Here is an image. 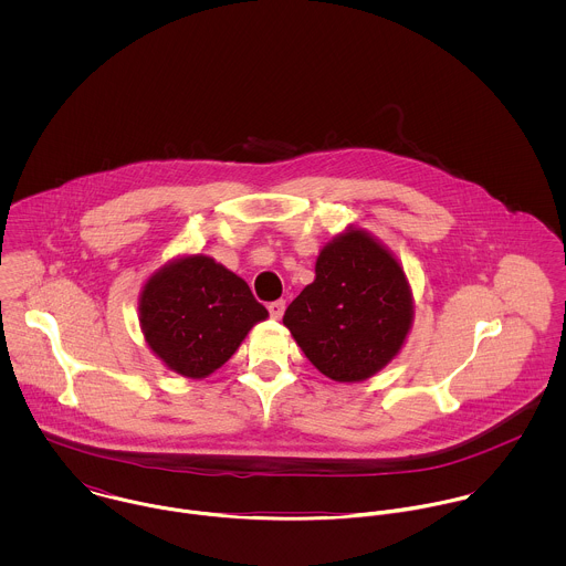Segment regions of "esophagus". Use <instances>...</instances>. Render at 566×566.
Instances as JSON below:
<instances>
[{
	"instance_id": "1",
	"label": "esophagus",
	"mask_w": 566,
	"mask_h": 566,
	"mask_svg": "<svg viewBox=\"0 0 566 566\" xmlns=\"http://www.w3.org/2000/svg\"><path fill=\"white\" fill-rule=\"evenodd\" d=\"M268 312L274 321H281L283 318V312H285V301H274L268 305Z\"/></svg>"
}]
</instances>
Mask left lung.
Segmentation results:
<instances>
[{"instance_id":"left-lung-1","label":"left lung","mask_w":566,"mask_h":566,"mask_svg":"<svg viewBox=\"0 0 566 566\" xmlns=\"http://www.w3.org/2000/svg\"><path fill=\"white\" fill-rule=\"evenodd\" d=\"M413 321L411 290L395 254L361 229L326 243L316 279L285 310L283 324L333 381H364L401 350Z\"/></svg>"}]
</instances>
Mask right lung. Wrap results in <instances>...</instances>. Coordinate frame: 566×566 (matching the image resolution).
<instances>
[{"mask_svg":"<svg viewBox=\"0 0 566 566\" xmlns=\"http://www.w3.org/2000/svg\"><path fill=\"white\" fill-rule=\"evenodd\" d=\"M268 318L248 283L207 254H187L155 272L142 290L139 323L163 364L202 379L227 364L248 331Z\"/></svg>","mask_w":566,"mask_h":566,"instance_id":"add662e5","label":"right lung"}]
</instances>
